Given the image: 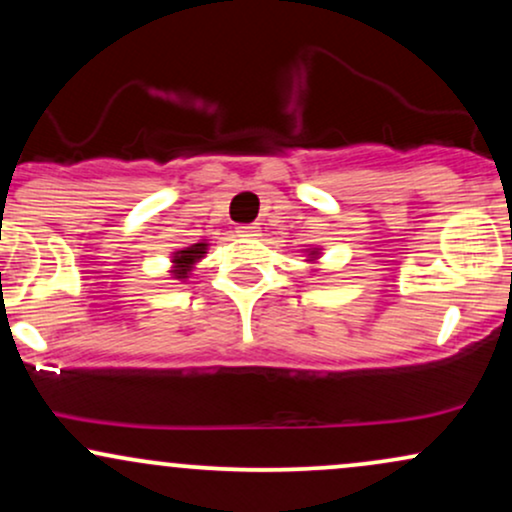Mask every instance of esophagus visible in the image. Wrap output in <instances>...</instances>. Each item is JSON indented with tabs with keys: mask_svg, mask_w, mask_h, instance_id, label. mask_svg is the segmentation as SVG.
I'll return each mask as SVG.
<instances>
[{
	"mask_svg": "<svg viewBox=\"0 0 512 512\" xmlns=\"http://www.w3.org/2000/svg\"><path fill=\"white\" fill-rule=\"evenodd\" d=\"M236 233L240 238H257L260 236V226L257 223H245V226H238Z\"/></svg>",
	"mask_w": 512,
	"mask_h": 512,
	"instance_id": "obj_1",
	"label": "esophagus"
}]
</instances>
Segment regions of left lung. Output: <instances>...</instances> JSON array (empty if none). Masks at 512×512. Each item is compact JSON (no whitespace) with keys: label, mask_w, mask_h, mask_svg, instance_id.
Listing matches in <instances>:
<instances>
[{"label":"left lung","mask_w":512,"mask_h":512,"mask_svg":"<svg viewBox=\"0 0 512 512\" xmlns=\"http://www.w3.org/2000/svg\"><path fill=\"white\" fill-rule=\"evenodd\" d=\"M317 255H320V252H317V248H315V250H310V262L317 260Z\"/></svg>","instance_id":"left-lung-1"}]
</instances>
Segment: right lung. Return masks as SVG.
<instances>
[{
	"label": "right lung",
	"instance_id": "obj_1",
	"mask_svg": "<svg viewBox=\"0 0 512 512\" xmlns=\"http://www.w3.org/2000/svg\"><path fill=\"white\" fill-rule=\"evenodd\" d=\"M207 248H209V243H195V245H190V248H182L178 252H173V269H170L173 279L185 281L187 274L192 272V267H195V264L202 260L204 255H207Z\"/></svg>",
	"mask_w": 512,
	"mask_h": 512
}]
</instances>
